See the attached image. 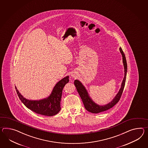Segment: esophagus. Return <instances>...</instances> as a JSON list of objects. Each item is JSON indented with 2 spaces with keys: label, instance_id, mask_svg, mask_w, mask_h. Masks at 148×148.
Here are the masks:
<instances>
[{
  "label": "esophagus",
  "instance_id": "1",
  "mask_svg": "<svg viewBox=\"0 0 148 148\" xmlns=\"http://www.w3.org/2000/svg\"><path fill=\"white\" fill-rule=\"evenodd\" d=\"M72 77H74L75 76L74 75H72Z\"/></svg>",
  "mask_w": 148,
  "mask_h": 148
}]
</instances>
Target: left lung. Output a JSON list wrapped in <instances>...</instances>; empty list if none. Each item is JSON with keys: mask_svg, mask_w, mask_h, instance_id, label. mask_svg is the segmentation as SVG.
Returning <instances> with one entry per match:
<instances>
[{"mask_svg": "<svg viewBox=\"0 0 148 148\" xmlns=\"http://www.w3.org/2000/svg\"><path fill=\"white\" fill-rule=\"evenodd\" d=\"M119 50L123 57V62L124 67V77L121 83V88L119 90L118 94L115 95L114 98L108 104L103 105H100L96 103L92 98L90 97V95L88 93L86 88L81 83L79 80L75 79L74 81V85L75 86L76 90L79 94L80 97L81 98L83 101L84 108L88 111L92 113H98L100 112H104L110 108H112L120 100V98L123 94V90L125 87L126 79L127 72V64L125 55L124 54L121 47L119 48Z\"/></svg>", "mask_w": 148, "mask_h": 148, "instance_id": "left-lung-1", "label": "left lung"}]
</instances>
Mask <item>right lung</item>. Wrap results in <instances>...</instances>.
<instances>
[{
    "label": "right lung",
    "instance_id": "add662e5",
    "mask_svg": "<svg viewBox=\"0 0 148 148\" xmlns=\"http://www.w3.org/2000/svg\"><path fill=\"white\" fill-rule=\"evenodd\" d=\"M69 82V76H66L56 83L50 95L47 98L40 100H29L24 97L15 87L16 92L20 99L27 108L36 113L53 116L61 110L60 101L63 88Z\"/></svg>",
    "mask_w": 148,
    "mask_h": 148
}]
</instances>
